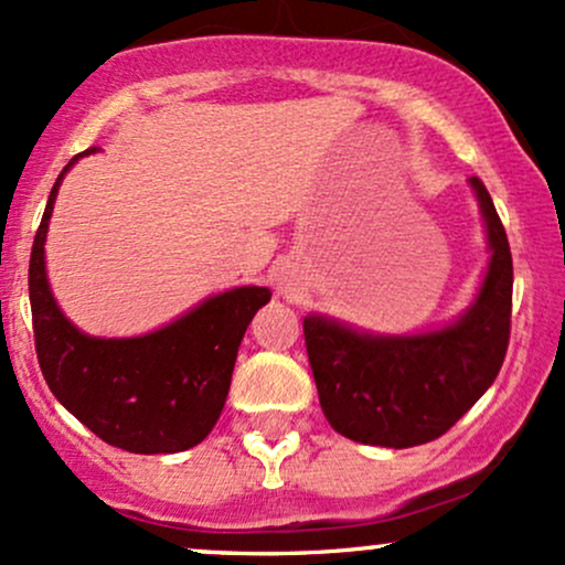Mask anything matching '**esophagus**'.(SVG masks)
Here are the masks:
<instances>
[{
	"mask_svg": "<svg viewBox=\"0 0 565 565\" xmlns=\"http://www.w3.org/2000/svg\"><path fill=\"white\" fill-rule=\"evenodd\" d=\"M278 291H281V295H289V291H291V278L289 276L278 278Z\"/></svg>",
	"mask_w": 565,
	"mask_h": 565,
	"instance_id": "obj_1",
	"label": "esophagus"
}]
</instances>
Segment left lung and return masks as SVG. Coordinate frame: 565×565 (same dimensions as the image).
<instances>
[{
    "label": "left lung",
    "instance_id": "1",
    "mask_svg": "<svg viewBox=\"0 0 565 565\" xmlns=\"http://www.w3.org/2000/svg\"><path fill=\"white\" fill-rule=\"evenodd\" d=\"M491 260L468 313L430 334L374 337L323 316L302 321L305 348L329 425L359 444H427L489 391L510 342L512 255L494 201L470 178Z\"/></svg>",
    "mask_w": 565,
    "mask_h": 565
}]
</instances>
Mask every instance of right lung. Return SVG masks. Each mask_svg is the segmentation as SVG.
I'll return each instance as SVG.
<instances>
[{
	"mask_svg": "<svg viewBox=\"0 0 565 565\" xmlns=\"http://www.w3.org/2000/svg\"><path fill=\"white\" fill-rule=\"evenodd\" d=\"M95 151L93 146L79 157ZM79 157L57 174L31 246L29 297L39 366L55 398L106 444L132 454L185 451L215 427L242 337L270 300V289L223 291L146 337L82 334L57 308L44 270L57 188Z\"/></svg>",
	"mask_w": 565,
	"mask_h": 565,
	"instance_id": "add662e5",
	"label": "right lung"
}]
</instances>
